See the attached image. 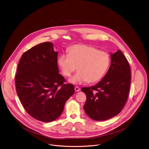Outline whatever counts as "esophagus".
Returning a JSON list of instances; mask_svg holds the SVG:
<instances>
[{
	"instance_id": "esophagus-1",
	"label": "esophagus",
	"mask_w": 149,
	"mask_h": 149,
	"mask_svg": "<svg viewBox=\"0 0 149 149\" xmlns=\"http://www.w3.org/2000/svg\"><path fill=\"white\" fill-rule=\"evenodd\" d=\"M75 91H77V92L79 91L80 90V88H79L78 86H75Z\"/></svg>"
}]
</instances>
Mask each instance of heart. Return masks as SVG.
Here are the masks:
<instances>
[{"instance_id":"obj_1","label":"heart","mask_w":149,"mask_h":149,"mask_svg":"<svg viewBox=\"0 0 149 149\" xmlns=\"http://www.w3.org/2000/svg\"><path fill=\"white\" fill-rule=\"evenodd\" d=\"M68 54H61L58 64L63 74L69 77L79 70L70 79L73 84L87 81L94 83L99 81L105 74L110 63L109 54L86 45H74L69 48Z\"/></svg>"}]
</instances>
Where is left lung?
<instances>
[{"instance_id": "left-lung-1", "label": "left lung", "mask_w": 149, "mask_h": 149, "mask_svg": "<svg viewBox=\"0 0 149 149\" xmlns=\"http://www.w3.org/2000/svg\"><path fill=\"white\" fill-rule=\"evenodd\" d=\"M131 83L129 64L123 53L118 50L111 54L108 72L96 85L81 88L86 96L84 106L91 119L103 121L116 116L127 100Z\"/></svg>"}]
</instances>
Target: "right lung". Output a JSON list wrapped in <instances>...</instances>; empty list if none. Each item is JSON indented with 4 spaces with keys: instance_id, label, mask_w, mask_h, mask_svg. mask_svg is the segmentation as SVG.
Segmentation results:
<instances>
[{
    "instance_id": "add662e5",
    "label": "right lung",
    "mask_w": 149,
    "mask_h": 149,
    "mask_svg": "<svg viewBox=\"0 0 149 149\" xmlns=\"http://www.w3.org/2000/svg\"><path fill=\"white\" fill-rule=\"evenodd\" d=\"M58 52L50 42L25 52L15 77L17 93L26 111L42 122L59 118L66 101L74 94V86L66 84L59 73Z\"/></svg>"
}]
</instances>
